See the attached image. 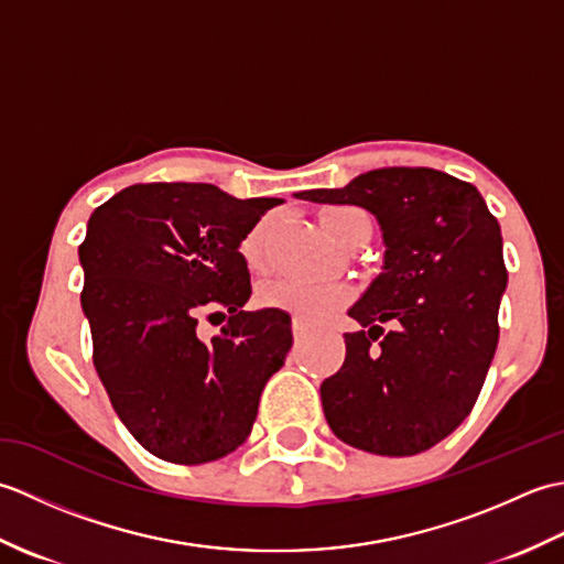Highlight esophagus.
Listing matches in <instances>:
<instances>
[{"label": "esophagus", "instance_id": "34e87169", "mask_svg": "<svg viewBox=\"0 0 564 564\" xmlns=\"http://www.w3.org/2000/svg\"><path fill=\"white\" fill-rule=\"evenodd\" d=\"M305 334H307L305 322H303L301 317H293V337H295V339H303Z\"/></svg>", "mask_w": 564, "mask_h": 564}]
</instances>
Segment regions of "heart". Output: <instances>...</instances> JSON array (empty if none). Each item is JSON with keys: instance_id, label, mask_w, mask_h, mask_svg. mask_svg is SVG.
<instances>
[{"instance_id": "1", "label": "heart", "mask_w": 564, "mask_h": 564, "mask_svg": "<svg viewBox=\"0 0 564 564\" xmlns=\"http://www.w3.org/2000/svg\"><path fill=\"white\" fill-rule=\"evenodd\" d=\"M368 220L364 210L354 206H334L322 213V227L334 239V242H344L346 237L354 232V227ZM263 232H267V223H261L257 230H251L245 239V257L249 263L261 261V247H263ZM346 289L339 283H317V281H301V279H281L269 283L261 289L259 301L267 307H279L295 313L305 319H319L325 317L332 307H337L346 301Z\"/></svg>"}]
</instances>
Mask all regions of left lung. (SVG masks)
<instances>
[{"mask_svg":"<svg viewBox=\"0 0 564 564\" xmlns=\"http://www.w3.org/2000/svg\"><path fill=\"white\" fill-rule=\"evenodd\" d=\"M295 198L366 208L386 245L382 271L349 307L361 329L344 334V366L319 388L329 429L376 455L429 451L470 414L497 351V218L473 184L429 166H386Z\"/></svg>","mask_w":564,"mask_h":564,"instance_id":"1","label":"left lung"}]
</instances>
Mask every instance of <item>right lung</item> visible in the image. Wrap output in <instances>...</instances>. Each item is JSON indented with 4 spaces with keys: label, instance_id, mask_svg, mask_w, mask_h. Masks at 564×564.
Listing matches in <instances>:
<instances>
[{
    "label": "right lung",
    "instance_id": "obj_1",
    "mask_svg": "<svg viewBox=\"0 0 564 564\" xmlns=\"http://www.w3.org/2000/svg\"><path fill=\"white\" fill-rule=\"evenodd\" d=\"M281 203L213 184H135L91 213L79 263L94 366L118 419L162 460L200 465L242 446L291 351L283 310H242L251 283L239 245ZM215 306L228 325L203 343L197 315Z\"/></svg>",
    "mask_w": 564,
    "mask_h": 564
}]
</instances>
